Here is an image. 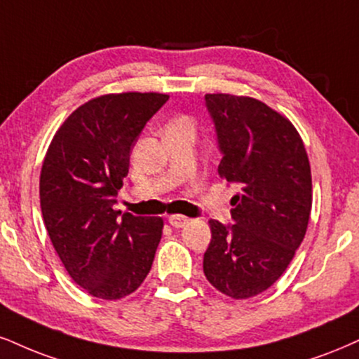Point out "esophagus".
<instances>
[{"label": "esophagus", "instance_id": "esophagus-1", "mask_svg": "<svg viewBox=\"0 0 359 359\" xmlns=\"http://www.w3.org/2000/svg\"><path fill=\"white\" fill-rule=\"evenodd\" d=\"M168 221H170V224L172 228H183L189 223V219L187 218V216H181V215H171L170 218H168Z\"/></svg>", "mask_w": 359, "mask_h": 359}]
</instances>
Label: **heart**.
Segmentation results:
<instances>
[{"label": "heart", "instance_id": "b5f03b06", "mask_svg": "<svg viewBox=\"0 0 359 359\" xmlns=\"http://www.w3.org/2000/svg\"><path fill=\"white\" fill-rule=\"evenodd\" d=\"M176 121H188V119H187V118H180V119H176ZM176 121H175V123H176ZM188 123H189V121H188Z\"/></svg>", "mask_w": 359, "mask_h": 359}]
</instances>
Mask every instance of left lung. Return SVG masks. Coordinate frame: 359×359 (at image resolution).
I'll list each match as a JSON object with an SVG mask.
<instances>
[{
  "instance_id": "left-lung-1",
  "label": "left lung",
  "mask_w": 359,
  "mask_h": 359,
  "mask_svg": "<svg viewBox=\"0 0 359 359\" xmlns=\"http://www.w3.org/2000/svg\"><path fill=\"white\" fill-rule=\"evenodd\" d=\"M205 103L223 156L219 176L241 191L231 200L233 224L208 221L203 271L221 293L245 299L268 290L302 245L311 168L296 128L269 106L221 93L206 95Z\"/></svg>"
}]
</instances>
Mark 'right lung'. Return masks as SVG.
Listing matches in <instances>:
<instances>
[{
  "mask_svg": "<svg viewBox=\"0 0 359 359\" xmlns=\"http://www.w3.org/2000/svg\"><path fill=\"white\" fill-rule=\"evenodd\" d=\"M170 96L104 95L79 106L56 131L39 178L44 226L73 281L101 299L140 287L151 269L163 219L114 211L130 154Z\"/></svg>",
  "mask_w": 359,
  "mask_h": 359,
  "instance_id": "obj_1",
  "label": "right lung"
}]
</instances>
